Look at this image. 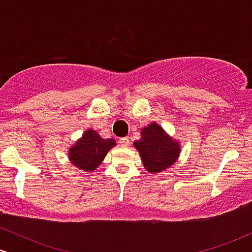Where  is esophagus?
<instances>
[{
  "label": "esophagus",
  "instance_id": "obj_1",
  "mask_svg": "<svg viewBox=\"0 0 252 252\" xmlns=\"http://www.w3.org/2000/svg\"><path fill=\"white\" fill-rule=\"evenodd\" d=\"M118 143L122 147H128L129 146V138L128 137H122L118 140Z\"/></svg>",
  "mask_w": 252,
  "mask_h": 252
}]
</instances>
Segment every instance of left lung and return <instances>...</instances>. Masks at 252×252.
<instances>
[{
	"label": "left lung",
	"instance_id": "left-lung-1",
	"mask_svg": "<svg viewBox=\"0 0 252 252\" xmlns=\"http://www.w3.org/2000/svg\"><path fill=\"white\" fill-rule=\"evenodd\" d=\"M141 138L134 142L140 153L144 169L150 174H158L176 162L181 153L178 140L172 137L158 123L152 122L141 129Z\"/></svg>",
	"mask_w": 252,
	"mask_h": 252
}]
</instances>
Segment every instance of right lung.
<instances>
[{
    "label": "right lung",
    "mask_w": 252,
    "mask_h": 252,
    "mask_svg": "<svg viewBox=\"0 0 252 252\" xmlns=\"http://www.w3.org/2000/svg\"><path fill=\"white\" fill-rule=\"evenodd\" d=\"M115 146L116 141L114 138H102L96 130L88 129L68 148V160L82 172H94L103 162L109 150Z\"/></svg>",
    "instance_id": "obj_1"
}]
</instances>
